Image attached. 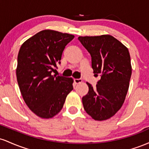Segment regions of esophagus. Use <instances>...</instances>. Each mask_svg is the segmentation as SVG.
I'll list each match as a JSON object with an SVG mask.
<instances>
[{
	"label": "esophagus",
	"instance_id": "34e87169",
	"mask_svg": "<svg viewBox=\"0 0 149 149\" xmlns=\"http://www.w3.org/2000/svg\"><path fill=\"white\" fill-rule=\"evenodd\" d=\"M74 82L76 83V84H79V83L83 82V80H82L81 78H78H78H76V79H74Z\"/></svg>",
	"mask_w": 149,
	"mask_h": 149
}]
</instances>
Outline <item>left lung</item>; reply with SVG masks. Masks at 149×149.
<instances>
[{"label":"left lung","instance_id":"8db88e82","mask_svg":"<svg viewBox=\"0 0 149 149\" xmlns=\"http://www.w3.org/2000/svg\"><path fill=\"white\" fill-rule=\"evenodd\" d=\"M92 57L95 75H101L96 88L89 83V91L82 98L83 107L95 120H105L116 113L123 104L132 75L128 49L111 35L79 36Z\"/></svg>","mask_w":149,"mask_h":149}]
</instances>
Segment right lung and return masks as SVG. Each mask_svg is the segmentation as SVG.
Listing matches in <instances>:
<instances>
[{
    "label": "right lung",
    "instance_id": "1",
    "mask_svg": "<svg viewBox=\"0 0 149 149\" xmlns=\"http://www.w3.org/2000/svg\"><path fill=\"white\" fill-rule=\"evenodd\" d=\"M74 36L45 29L29 38L18 53L16 73L20 92L30 110L52 118L63 108L73 90V78L52 75L65 46Z\"/></svg>",
    "mask_w": 149,
    "mask_h": 149
}]
</instances>
